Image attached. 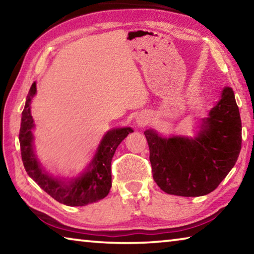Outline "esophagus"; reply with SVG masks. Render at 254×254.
<instances>
[{"label": "esophagus", "mask_w": 254, "mask_h": 254, "mask_svg": "<svg viewBox=\"0 0 254 254\" xmlns=\"http://www.w3.org/2000/svg\"><path fill=\"white\" fill-rule=\"evenodd\" d=\"M136 123H137V126H140V127H145L149 123V118L147 117V115L141 114L136 118Z\"/></svg>", "instance_id": "obj_1"}]
</instances>
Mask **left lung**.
Listing matches in <instances>:
<instances>
[{
  "label": "left lung",
  "instance_id": "1",
  "mask_svg": "<svg viewBox=\"0 0 254 254\" xmlns=\"http://www.w3.org/2000/svg\"><path fill=\"white\" fill-rule=\"evenodd\" d=\"M144 135L160 189L184 197L209 194L233 168L241 151L242 124L233 89H223L196 136L162 137L153 130Z\"/></svg>",
  "mask_w": 254,
  "mask_h": 254
}]
</instances>
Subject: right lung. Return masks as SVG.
Wrapping results in <instances>:
<instances>
[{
  "mask_svg": "<svg viewBox=\"0 0 254 254\" xmlns=\"http://www.w3.org/2000/svg\"><path fill=\"white\" fill-rule=\"evenodd\" d=\"M37 93L36 83L30 87L21 119L19 141L23 166L28 175L53 198L67 206H85L103 199L112 186L111 162L119 144L126 139L131 127L114 128L103 137L93 160L83 174L72 179L60 180L49 176L41 168L33 152L34 127L30 105Z\"/></svg>",
  "mask_w": 254,
  "mask_h": 254,
  "instance_id": "1",
  "label": "right lung"
}]
</instances>
